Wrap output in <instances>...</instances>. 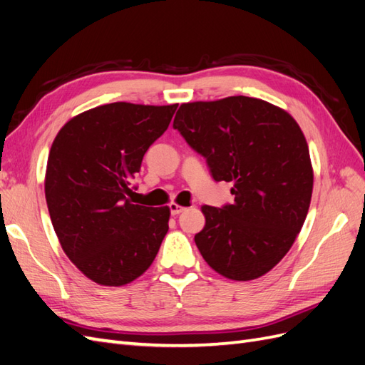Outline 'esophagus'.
Here are the masks:
<instances>
[{
    "label": "esophagus",
    "instance_id": "34e87169",
    "mask_svg": "<svg viewBox=\"0 0 365 365\" xmlns=\"http://www.w3.org/2000/svg\"><path fill=\"white\" fill-rule=\"evenodd\" d=\"M169 208H170V213L175 216V215H180V213H182L184 210H185V207H182V205H180V204H176V202H172V204H169Z\"/></svg>",
    "mask_w": 365,
    "mask_h": 365
}]
</instances>
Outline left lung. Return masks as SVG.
Instances as JSON below:
<instances>
[{"instance_id": "8db88e82", "label": "left lung", "mask_w": 365, "mask_h": 365, "mask_svg": "<svg viewBox=\"0 0 365 365\" xmlns=\"http://www.w3.org/2000/svg\"><path fill=\"white\" fill-rule=\"evenodd\" d=\"M173 128L207 160L215 181L235 184L233 204L201 207L197 250L227 279L262 277L291 250L311 205L314 170L300 126L272 103L231 96L182 103Z\"/></svg>"}]
</instances>
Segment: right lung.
<instances>
[{
	"label": "right lung",
	"mask_w": 365,
	"mask_h": 365,
	"mask_svg": "<svg viewBox=\"0 0 365 365\" xmlns=\"http://www.w3.org/2000/svg\"><path fill=\"white\" fill-rule=\"evenodd\" d=\"M178 105L115 102L73 117L54 138L46 200L63 252L88 279L125 286L150 267L169 230V207L126 195L143 157Z\"/></svg>",
	"instance_id": "right-lung-1"
}]
</instances>
